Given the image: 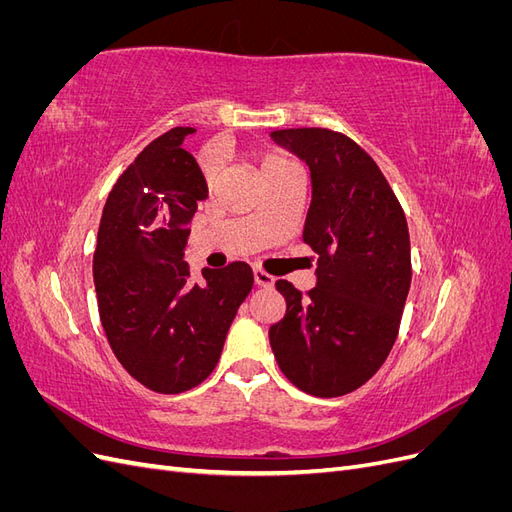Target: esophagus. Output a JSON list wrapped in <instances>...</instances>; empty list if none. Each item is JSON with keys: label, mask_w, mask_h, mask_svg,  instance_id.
I'll return each mask as SVG.
<instances>
[{"label": "esophagus", "mask_w": 512, "mask_h": 512, "mask_svg": "<svg viewBox=\"0 0 512 512\" xmlns=\"http://www.w3.org/2000/svg\"><path fill=\"white\" fill-rule=\"evenodd\" d=\"M254 280H256V284H258V286H273L275 277H273V275H269L267 271H262L260 267H254Z\"/></svg>", "instance_id": "34e87169"}]
</instances>
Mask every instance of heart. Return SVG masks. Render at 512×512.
<instances>
[{
	"label": "heart",
	"instance_id": "1",
	"mask_svg": "<svg viewBox=\"0 0 512 512\" xmlns=\"http://www.w3.org/2000/svg\"><path fill=\"white\" fill-rule=\"evenodd\" d=\"M292 162L286 160L284 156H280V153H265V156L260 158V173L262 177L265 175H271V173H277V170H284V168H290ZM200 168H203V175L207 181H213L215 179V162L211 156H205L203 160H200Z\"/></svg>",
	"mask_w": 512,
	"mask_h": 512
}]
</instances>
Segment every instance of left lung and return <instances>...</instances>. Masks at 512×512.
<instances>
[{
	"label": "left lung",
	"instance_id": "1",
	"mask_svg": "<svg viewBox=\"0 0 512 512\" xmlns=\"http://www.w3.org/2000/svg\"><path fill=\"white\" fill-rule=\"evenodd\" d=\"M312 173L303 241L318 256L316 288H275L286 316L269 329L277 365L297 389L339 397L363 386L389 356L408 299L406 213L382 170L350 136L327 128L271 132Z\"/></svg>",
	"mask_w": 512,
	"mask_h": 512
}]
</instances>
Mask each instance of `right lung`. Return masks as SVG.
<instances>
[{"label": "right lung", "instance_id": "1", "mask_svg": "<svg viewBox=\"0 0 512 512\" xmlns=\"http://www.w3.org/2000/svg\"><path fill=\"white\" fill-rule=\"evenodd\" d=\"M192 132H164L123 170L106 198L94 252L108 344L134 380L164 395L209 378L254 286L245 262L205 269L196 282L183 260L198 203L209 196L194 156L181 147Z\"/></svg>", "mask_w": 512, "mask_h": 512}]
</instances>
